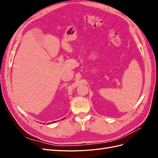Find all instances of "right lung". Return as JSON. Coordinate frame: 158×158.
Returning a JSON list of instances; mask_svg holds the SVG:
<instances>
[{
    "mask_svg": "<svg viewBox=\"0 0 158 158\" xmlns=\"http://www.w3.org/2000/svg\"><path fill=\"white\" fill-rule=\"evenodd\" d=\"M55 122H56V121H55ZM55 122H53V123H55ZM50 123H49V124H50ZM47 124H48V123H47Z\"/></svg>",
    "mask_w": 158,
    "mask_h": 158,
    "instance_id": "1",
    "label": "right lung"
}]
</instances>
